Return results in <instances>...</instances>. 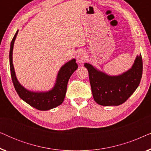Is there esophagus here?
<instances>
[{"mask_svg":"<svg viewBox=\"0 0 151 151\" xmlns=\"http://www.w3.org/2000/svg\"><path fill=\"white\" fill-rule=\"evenodd\" d=\"M86 53L82 51H78L76 54V60L79 63H82L86 60Z\"/></svg>","mask_w":151,"mask_h":151,"instance_id":"esophagus-1","label":"esophagus"}]
</instances>
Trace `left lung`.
<instances>
[{"instance_id": "obj_1", "label": "left lung", "mask_w": 151, "mask_h": 151, "mask_svg": "<svg viewBox=\"0 0 151 151\" xmlns=\"http://www.w3.org/2000/svg\"><path fill=\"white\" fill-rule=\"evenodd\" d=\"M84 65L88 70L94 100L102 106L125 102L139 86L143 71L141 54L136 56L131 69L119 75H109L87 63Z\"/></svg>"}]
</instances>
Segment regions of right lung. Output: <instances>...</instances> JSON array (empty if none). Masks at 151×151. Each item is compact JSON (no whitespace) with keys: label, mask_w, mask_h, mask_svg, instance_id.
<instances>
[{"label":"right lung","mask_w":151,"mask_h":151,"mask_svg":"<svg viewBox=\"0 0 151 151\" xmlns=\"http://www.w3.org/2000/svg\"><path fill=\"white\" fill-rule=\"evenodd\" d=\"M18 30L14 35L10 45L9 66L12 82L18 96L30 106L40 111H48L55 108L63 102L67 92V84L70 77L76 69L78 64L73 58L62 66L58 72L54 85L50 90L45 91H34L24 87L16 77L13 65V49Z\"/></svg>","instance_id":"1"}]
</instances>
